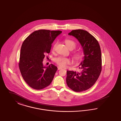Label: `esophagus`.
Returning <instances> with one entry per match:
<instances>
[{
    "mask_svg": "<svg viewBox=\"0 0 121 121\" xmlns=\"http://www.w3.org/2000/svg\"><path fill=\"white\" fill-rule=\"evenodd\" d=\"M57 69H58V70H60V69H62V68L61 67H59V66H58V67H57Z\"/></svg>",
    "mask_w": 121,
    "mask_h": 121,
    "instance_id": "obj_1",
    "label": "esophagus"
}]
</instances>
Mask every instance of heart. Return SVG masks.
Here are the masks:
<instances>
[{
  "label": "heart",
  "instance_id": "b5f03b06",
  "mask_svg": "<svg viewBox=\"0 0 121 121\" xmlns=\"http://www.w3.org/2000/svg\"><path fill=\"white\" fill-rule=\"evenodd\" d=\"M65 43L69 49L73 50L76 48V43L74 41L71 39H65ZM56 45L57 43H56L52 47V51H54L55 50ZM73 56L74 60H75L77 61H78L82 58V54L80 52L74 51L73 52ZM55 61L59 66L60 67H65L68 64H70V60L67 57L60 56L55 59Z\"/></svg>",
  "mask_w": 121,
  "mask_h": 121
}]
</instances>
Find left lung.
<instances>
[{
  "label": "left lung",
  "instance_id": "8db88e82",
  "mask_svg": "<svg viewBox=\"0 0 121 121\" xmlns=\"http://www.w3.org/2000/svg\"><path fill=\"white\" fill-rule=\"evenodd\" d=\"M68 35L79 41L85 55L79 65L80 71H67L68 86L74 91L81 92L90 88L98 78L102 70L101 49L97 39L86 30H73Z\"/></svg>",
  "mask_w": 121,
  "mask_h": 121
}]
</instances>
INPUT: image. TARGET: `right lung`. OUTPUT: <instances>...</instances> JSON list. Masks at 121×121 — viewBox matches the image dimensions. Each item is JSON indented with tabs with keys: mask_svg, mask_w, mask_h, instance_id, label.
<instances>
[{
	"mask_svg": "<svg viewBox=\"0 0 121 121\" xmlns=\"http://www.w3.org/2000/svg\"><path fill=\"white\" fill-rule=\"evenodd\" d=\"M62 31L39 30L25 39L21 47L19 69L24 80L34 89L48 86L54 78L57 68L53 64L43 66L45 55L49 53L52 44Z\"/></svg>",
	"mask_w": 121,
	"mask_h": 121,
	"instance_id": "obj_1",
	"label": "right lung"
}]
</instances>
